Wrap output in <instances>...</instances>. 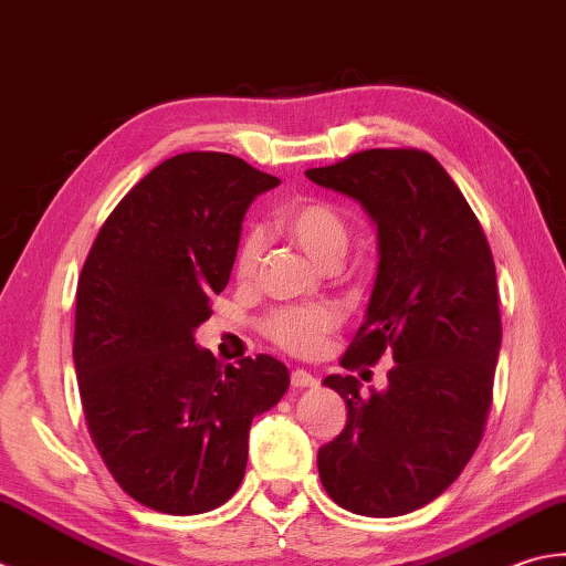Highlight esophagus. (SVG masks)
<instances>
[{"instance_id":"esophagus-1","label":"esophagus","mask_w":566,"mask_h":566,"mask_svg":"<svg viewBox=\"0 0 566 566\" xmlns=\"http://www.w3.org/2000/svg\"><path fill=\"white\" fill-rule=\"evenodd\" d=\"M291 384L295 388H315L317 386V378L313 374L303 371V368H295V371L291 374Z\"/></svg>"}]
</instances>
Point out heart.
<instances>
[{
  "mask_svg": "<svg viewBox=\"0 0 566 566\" xmlns=\"http://www.w3.org/2000/svg\"><path fill=\"white\" fill-rule=\"evenodd\" d=\"M281 227L319 269L337 266L352 239L347 217L325 200H305L287 207L281 217ZM263 251H266L263 229H247L234 256V273L239 281L256 279ZM334 325H337L334 310L325 305H307L273 310L261 327L263 334L285 352L315 354Z\"/></svg>",
  "mask_w": 566,
  "mask_h": 566,
  "instance_id": "b5f03b06",
  "label": "heart"
}]
</instances>
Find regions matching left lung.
Segmentation results:
<instances>
[{
	"instance_id": "1",
	"label": "left lung",
	"mask_w": 566,
	"mask_h": 566,
	"mask_svg": "<svg viewBox=\"0 0 566 566\" xmlns=\"http://www.w3.org/2000/svg\"><path fill=\"white\" fill-rule=\"evenodd\" d=\"M305 176L361 202L378 229L371 303L342 366L396 361L368 396L356 376L325 378L347 424L319 447L322 486L356 515H406L452 486L486 428L501 349L491 247L428 151L368 148Z\"/></svg>"
}]
</instances>
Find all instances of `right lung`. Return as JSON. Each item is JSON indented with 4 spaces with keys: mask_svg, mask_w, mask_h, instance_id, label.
I'll list each match as a JSON object with an SVG mask.
<instances>
[{
    "mask_svg": "<svg viewBox=\"0 0 566 566\" xmlns=\"http://www.w3.org/2000/svg\"><path fill=\"white\" fill-rule=\"evenodd\" d=\"M279 182L229 154L172 156L114 207L77 279L73 359L90 437L114 481L158 513L232 499L251 420L291 384L269 354L222 366L192 337L229 283L249 205Z\"/></svg>",
    "mask_w": 566,
    "mask_h": 566,
    "instance_id": "1",
    "label": "right lung"
}]
</instances>
